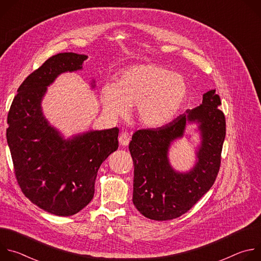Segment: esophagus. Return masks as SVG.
Segmentation results:
<instances>
[{"label":"esophagus","instance_id":"1","mask_svg":"<svg viewBox=\"0 0 261 261\" xmlns=\"http://www.w3.org/2000/svg\"><path fill=\"white\" fill-rule=\"evenodd\" d=\"M119 142H120L121 145L127 146V145L129 144V142H130V137H129L128 133L123 132V133L120 135V137H119Z\"/></svg>","mask_w":261,"mask_h":261}]
</instances>
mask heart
Instances as JSON below:
<instances>
[{"mask_svg":"<svg viewBox=\"0 0 261 261\" xmlns=\"http://www.w3.org/2000/svg\"><path fill=\"white\" fill-rule=\"evenodd\" d=\"M188 94V83L180 74L156 64H135L123 69L115 84L102 87L100 100L110 117H124L135 105L141 126L160 128L177 116Z\"/></svg>","mask_w":261,"mask_h":261,"instance_id":"heart-1","label":"heart"}]
</instances>
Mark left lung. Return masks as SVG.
I'll return each instance as SVG.
<instances>
[{"label":"left lung","instance_id":"8db88e82","mask_svg":"<svg viewBox=\"0 0 261 261\" xmlns=\"http://www.w3.org/2000/svg\"><path fill=\"white\" fill-rule=\"evenodd\" d=\"M215 92L203 94L202 104L171 123L133 134L129 143L134 164L132 200L144 217L156 221L180 217L214 185L226 134L225 117ZM193 122L198 124L201 135L197 161L189 172L180 173L171 166L168 151L172 142L183 136L185 126Z\"/></svg>","mask_w":261,"mask_h":261}]
</instances>
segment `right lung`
<instances>
[{
  "label": "right lung",
  "instance_id": "obj_1",
  "mask_svg": "<svg viewBox=\"0 0 261 261\" xmlns=\"http://www.w3.org/2000/svg\"><path fill=\"white\" fill-rule=\"evenodd\" d=\"M86 55L62 53L23 81L8 113L6 137L14 173L34 204L57 216H72L94 197L97 172L119 147V129L89 130L69 138L49 124L42 99L56 79L83 69ZM95 88V82H92Z\"/></svg>",
  "mask_w": 261,
  "mask_h": 261
}]
</instances>
